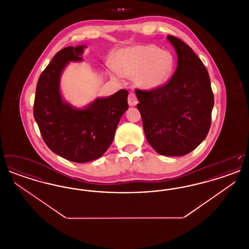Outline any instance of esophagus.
<instances>
[{
	"instance_id": "1",
	"label": "esophagus",
	"mask_w": 249,
	"mask_h": 249,
	"mask_svg": "<svg viewBox=\"0 0 249 249\" xmlns=\"http://www.w3.org/2000/svg\"><path fill=\"white\" fill-rule=\"evenodd\" d=\"M128 103H129V106L130 107H134L138 104V100H137V97L134 93H130L129 97H128Z\"/></svg>"
}]
</instances>
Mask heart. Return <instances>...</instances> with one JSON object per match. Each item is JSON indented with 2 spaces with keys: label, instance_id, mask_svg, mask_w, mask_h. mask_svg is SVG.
<instances>
[{
  "label": "heart",
  "instance_id": "1",
  "mask_svg": "<svg viewBox=\"0 0 249 249\" xmlns=\"http://www.w3.org/2000/svg\"><path fill=\"white\" fill-rule=\"evenodd\" d=\"M114 65L120 74L132 77L145 89H154L168 80L174 68L172 55L153 45L123 48L114 57ZM114 67H110L115 71Z\"/></svg>",
  "mask_w": 249,
  "mask_h": 249
}]
</instances>
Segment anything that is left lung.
Segmentation results:
<instances>
[{"label": "left lung", "instance_id": "1", "mask_svg": "<svg viewBox=\"0 0 249 249\" xmlns=\"http://www.w3.org/2000/svg\"><path fill=\"white\" fill-rule=\"evenodd\" d=\"M178 54L171 80L151 90L135 89L147 142L159 154L184 156L207 136L213 94L208 71L193 50L177 37L167 36Z\"/></svg>", "mask_w": 249, "mask_h": 249}]
</instances>
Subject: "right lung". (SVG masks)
I'll return each mask as SVG.
<instances>
[{
	"label": "right lung",
	"mask_w": 249,
	"mask_h": 249,
	"mask_svg": "<svg viewBox=\"0 0 249 249\" xmlns=\"http://www.w3.org/2000/svg\"><path fill=\"white\" fill-rule=\"evenodd\" d=\"M86 46L59 50L41 73L36 86L34 116L48 147L73 162L94 160L105 154L115 137L119 120L128 106V91L120 89L96 98L85 108L65 102L60 76L70 61H82Z\"/></svg>",
	"instance_id": "right-lung-1"
}]
</instances>
